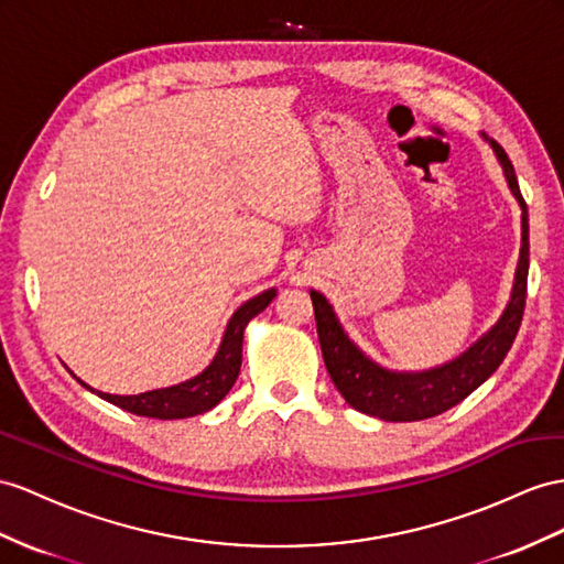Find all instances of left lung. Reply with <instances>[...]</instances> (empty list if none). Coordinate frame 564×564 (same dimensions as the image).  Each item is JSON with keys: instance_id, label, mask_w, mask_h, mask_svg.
Here are the masks:
<instances>
[{"instance_id": "8db88e82", "label": "left lung", "mask_w": 564, "mask_h": 564, "mask_svg": "<svg viewBox=\"0 0 564 564\" xmlns=\"http://www.w3.org/2000/svg\"><path fill=\"white\" fill-rule=\"evenodd\" d=\"M494 150L500 159L505 178L510 183V191L522 205V252H519L517 279L512 288V300L508 310L500 316V322L488 334L474 343L471 348L459 355L455 362L443 365L438 369L422 373H395L373 365L359 352L350 338L343 334V328L330 310L328 300L310 291L316 334H319L324 365L328 369L330 381L336 383L338 393L348 400V405L365 412L369 416H379L383 422H420L429 416L443 414L455 408L457 402L474 393L490 373H494L505 355L510 352L517 338V330L522 326L524 305H527V276H529V216L527 202L519 193V183L514 176V166L505 154L500 144L494 142Z\"/></svg>"}]
</instances>
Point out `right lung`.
I'll return each instance as SVG.
<instances>
[{
  "instance_id": "obj_1",
  "label": "right lung",
  "mask_w": 564,
  "mask_h": 564,
  "mask_svg": "<svg viewBox=\"0 0 564 564\" xmlns=\"http://www.w3.org/2000/svg\"><path fill=\"white\" fill-rule=\"evenodd\" d=\"M276 295V291H267L252 300L245 302L238 312L230 316L228 328L221 340V348L216 352L214 362L199 373V377L171 386L159 388V391L140 393V395H109L99 393L111 405H117L126 412L138 416H150V420H185V416H195L212 410L214 405L226 398V393L234 388L238 373H240V359H242V330L248 326L252 316L262 312L269 302ZM83 383V381H80ZM85 386V383H83ZM90 388V386H85ZM93 391V388H90Z\"/></svg>"
}]
</instances>
